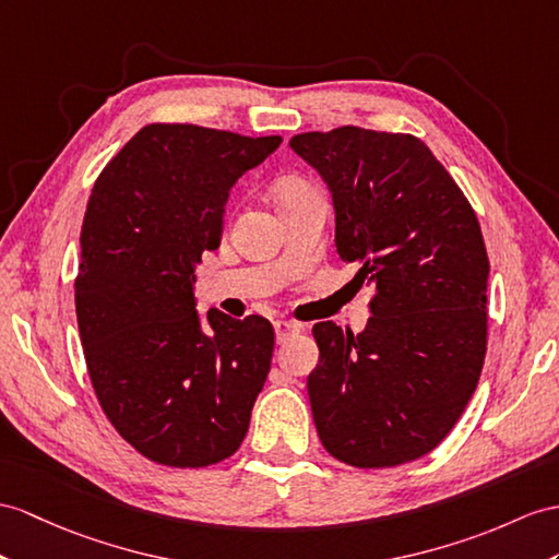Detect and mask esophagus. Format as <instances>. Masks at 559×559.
<instances>
[{"mask_svg":"<svg viewBox=\"0 0 559 559\" xmlns=\"http://www.w3.org/2000/svg\"><path fill=\"white\" fill-rule=\"evenodd\" d=\"M298 332H301V324H296V322H292V320H277V322H275L277 344L287 342L289 336H294V334H298Z\"/></svg>","mask_w":559,"mask_h":559,"instance_id":"1","label":"esophagus"}]
</instances>
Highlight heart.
Masks as SVG:
<instances>
[{
    "instance_id": "obj_1",
    "label": "heart",
    "mask_w": 559,
    "mask_h": 559,
    "mask_svg": "<svg viewBox=\"0 0 559 559\" xmlns=\"http://www.w3.org/2000/svg\"><path fill=\"white\" fill-rule=\"evenodd\" d=\"M301 189H308V185L304 180H298V177H287V180H282L277 185V199L294 194V192H301Z\"/></svg>"
}]
</instances>
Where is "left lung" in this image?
I'll return each instance as SVG.
<instances>
[{
    "instance_id": "left-lung-1",
    "label": "left lung",
    "mask_w": 559,
    "mask_h": 559,
    "mask_svg": "<svg viewBox=\"0 0 559 559\" xmlns=\"http://www.w3.org/2000/svg\"><path fill=\"white\" fill-rule=\"evenodd\" d=\"M289 146L326 182L336 251L370 284L360 334L312 326L320 362L308 396L326 453L379 469L433 451L479 384L488 255L467 197L429 146L403 132L344 126Z\"/></svg>"
}]
</instances>
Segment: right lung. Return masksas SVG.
Here are the masks:
<instances>
[{
	"label": "right lung",
	"mask_w": 559,
	"mask_h": 559,
	"mask_svg": "<svg viewBox=\"0 0 559 559\" xmlns=\"http://www.w3.org/2000/svg\"><path fill=\"white\" fill-rule=\"evenodd\" d=\"M280 134L152 122L106 163L80 235L75 312L104 415L134 451L209 467L249 431L275 332L194 308V267L221 243L229 189Z\"/></svg>",
	"instance_id": "1"
}]
</instances>
